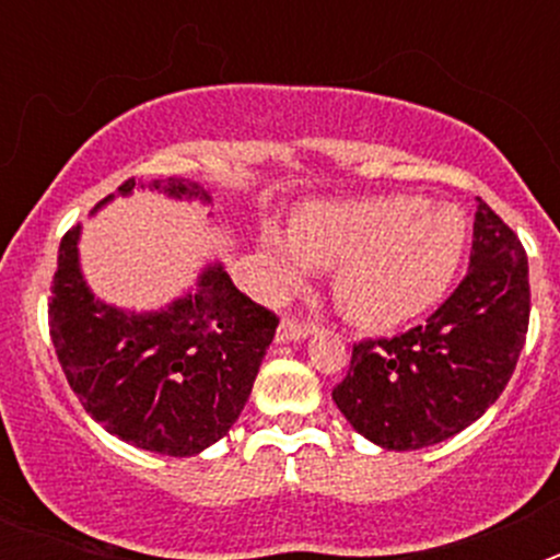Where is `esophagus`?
Returning a JSON list of instances; mask_svg holds the SVG:
<instances>
[{"instance_id": "obj_1", "label": "esophagus", "mask_w": 560, "mask_h": 560, "mask_svg": "<svg viewBox=\"0 0 560 560\" xmlns=\"http://www.w3.org/2000/svg\"><path fill=\"white\" fill-rule=\"evenodd\" d=\"M311 325L308 323H296V319H283L280 323V328H277V341L280 345H285V341H300L305 339V336H311Z\"/></svg>"}]
</instances>
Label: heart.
Returning a JSON list of instances; mask_svg holds the SVG:
<instances>
[{
  "label": "heart",
  "mask_w": 560,
  "mask_h": 560,
  "mask_svg": "<svg viewBox=\"0 0 560 560\" xmlns=\"http://www.w3.org/2000/svg\"><path fill=\"white\" fill-rule=\"evenodd\" d=\"M465 249L457 207H427L415 196L308 205L291 221V237L260 230V257L277 289L316 269H336V308L361 328H395L438 303Z\"/></svg>",
  "instance_id": "b5f03b06"
}]
</instances>
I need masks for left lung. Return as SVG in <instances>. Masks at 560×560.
<instances>
[{
    "label": "left lung",
    "mask_w": 560,
    "mask_h": 560,
    "mask_svg": "<svg viewBox=\"0 0 560 560\" xmlns=\"http://www.w3.org/2000/svg\"><path fill=\"white\" fill-rule=\"evenodd\" d=\"M471 264L427 323L353 345L334 400L350 427L387 452L454 438L508 387L530 323L527 255L516 232L477 199Z\"/></svg>",
    "instance_id": "8db88e82"
}]
</instances>
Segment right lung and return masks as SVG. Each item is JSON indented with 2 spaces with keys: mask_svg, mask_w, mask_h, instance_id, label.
Segmentation results:
<instances>
[{
  "mask_svg": "<svg viewBox=\"0 0 560 560\" xmlns=\"http://www.w3.org/2000/svg\"><path fill=\"white\" fill-rule=\"evenodd\" d=\"M133 185L122 182L117 196H131ZM140 187L212 205L210 190L190 179ZM112 199L114 192L92 212ZM78 244L81 224L58 246L49 336L83 409L108 434L145 452L196 457L219 443L249 400L277 316L241 294L219 260L165 308H117L89 289Z\"/></svg>",
  "mask_w": 560,
  "mask_h": 560,
  "instance_id": "right-lung-1",
  "label": "right lung"
}]
</instances>
